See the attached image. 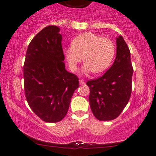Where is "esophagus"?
<instances>
[{
  "instance_id": "obj_1",
  "label": "esophagus",
  "mask_w": 156,
  "mask_h": 156,
  "mask_svg": "<svg viewBox=\"0 0 156 156\" xmlns=\"http://www.w3.org/2000/svg\"><path fill=\"white\" fill-rule=\"evenodd\" d=\"M79 83H80V84H81V85H83L84 83H85V81L83 79H80L79 80Z\"/></svg>"
}]
</instances>
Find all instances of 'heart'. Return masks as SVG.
Wrapping results in <instances>:
<instances>
[{"label": "heart", "instance_id": "heart-1", "mask_svg": "<svg viewBox=\"0 0 156 156\" xmlns=\"http://www.w3.org/2000/svg\"><path fill=\"white\" fill-rule=\"evenodd\" d=\"M70 68L76 70L83 55L84 73L104 72L111 65L115 54V46L109 38L92 32H86L73 39L72 45L64 49Z\"/></svg>", "mask_w": 156, "mask_h": 156}]
</instances>
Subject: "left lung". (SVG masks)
Wrapping results in <instances>:
<instances>
[{"instance_id":"left-lung-1","label":"left lung","mask_w":156,"mask_h":156,"mask_svg":"<svg viewBox=\"0 0 156 156\" xmlns=\"http://www.w3.org/2000/svg\"><path fill=\"white\" fill-rule=\"evenodd\" d=\"M116 42L117 55L113 65L103 76L86 83L90 88V109L100 121L119 117L131 96L133 68L130 52L122 36Z\"/></svg>"}]
</instances>
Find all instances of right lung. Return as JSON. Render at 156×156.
I'll use <instances>...</instances> for the list:
<instances>
[{
	"label": "right lung",
	"instance_id": "add662e5",
	"mask_svg": "<svg viewBox=\"0 0 156 156\" xmlns=\"http://www.w3.org/2000/svg\"><path fill=\"white\" fill-rule=\"evenodd\" d=\"M56 26L41 30L29 43L23 66L29 106L44 122H60L66 115L78 78L65 68L62 35Z\"/></svg>",
	"mask_w": 156,
	"mask_h": 156
}]
</instances>
